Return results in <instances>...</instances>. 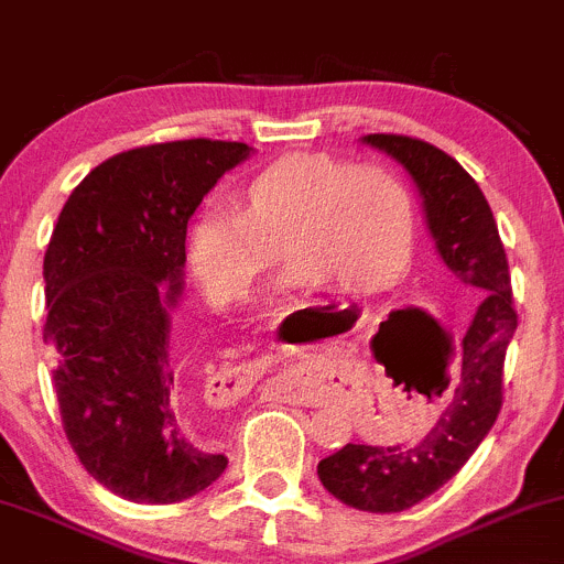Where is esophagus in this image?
<instances>
[{
	"instance_id": "esophagus-1",
	"label": "esophagus",
	"mask_w": 564,
	"mask_h": 564,
	"mask_svg": "<svg viewBox=\"0 0 564 564\" xmlns=\"http://www.w3.org/2000/svg\"><path fill=\"white\" fill-rule=\"evenodd\" d=\"M260 375H263V371H260L258 367H252V364H249V367H236L234 375H230V377H234L236 386H249V382L258 380Z\"/></svg>"
}]
</instances>
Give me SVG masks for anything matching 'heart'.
<instances>
[{
	"label": "heart",
	"instance_id": "b5f03b06",
	"mask_svg": "<svg viewBox=\"0 0 564 564\" xmlns=\"http://www.w3.org/2000/svg\"><path fill=\"white\" fill-rule=\"evenodd\" d=\"M412 200L391 171L330 154H290L241 187L236 212L208 206L187 228L195 280L219 304L247 299L260 276L290 260L284 290L334 284L375 293L404 269Z\"/></svg>",
	"mask_w": 564,
	"mask_h": 564
}]
</instances>
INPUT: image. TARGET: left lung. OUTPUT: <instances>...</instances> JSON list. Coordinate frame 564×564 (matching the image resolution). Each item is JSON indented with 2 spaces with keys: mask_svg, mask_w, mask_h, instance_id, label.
Wrapping results in <instances>:
<instances>
[{
  "mask_svg": "<svg viewBox=\"0 0 564 564\" xmlns=\"http://www.w3.org/2000/svg\"><path fill=\"white\" fill-rule=\"evenodd\" d=\"M408 171L445 269L480 295L462 341V380L432 432L415 445H352L317 464L336 499L369 513H399L448 484L467 464L502 408V364L516 330L508 258L489 200L462 165L426 141L364 135Z\"/></svg>",
  "mask_w": 564,
  "mask_h": 564,
  "instance_id": "1",
  "label": "left lung"
}]
</instances>
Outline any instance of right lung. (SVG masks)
<instances>
[{
  "mask_svg": "<svg viewBox=\"0 0 564 564\" xmlns=\"http://www.w3.org/2000/svg\"><path fill=\"white\" fill-rule=\"evenodd\" d=\"M252 152L195 138L110 156L67 197L45 249L43 336L65 434L86 473L132 502H182L228 467L184 402L173 315L189 217Z\"/></svg>",
  "mask_w": 564,
  "mask_h": 564,
  "instance_id": "add662e5",
  "label": "right lung"
}]
</instances>
